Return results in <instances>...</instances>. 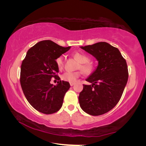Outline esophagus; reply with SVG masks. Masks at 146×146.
<instances>
[{
	"instance_id": "obj_1",
	"label": "esophagus",
	"mask_w": 146,
	"mask_h": 146,
	"mask_svg": "<svg viewBox=\"0 0 146 146\" xmlns=\"http://www.w3.org/2000/svg\"><path fill=\"white\" fill-rule=\"evenodd\" d=\"M74 84H75V82H70V86H73Z\"/></svg>"
}]
</instances>
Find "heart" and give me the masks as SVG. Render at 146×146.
I'll return each mask as SVG.
<instances>
[{"label":"heart","mask_w":146,"mask_h":146,"mask_svg":"<svg viewBox=\"0 0 146 146\" xmlns=\"http://www.w3.org/2000/svg\"><path fill=\"white\" fill-rule=\"evenodd\" d=\"M74 56L77 59L80 64L79 68L82 70V72L86 75H90L93 71V66L91 63L89 62L90 58L88 56L82 53H75L74 54ZM56 64L59 70H61L64 67V56L61 55L56 59ZM80 76V72L75 71V72H70L66 71L62 75L61 78L63 80L69 82H75L77 78Z\"/></svg>","instance_id":"b5f03b06"}]
</instances>
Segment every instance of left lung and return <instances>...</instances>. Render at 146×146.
Listing matches in <instances>:
<instances>
[{"mask_svg": "<svg viewBox=\"0 0 146 146\" xmlns=\"http://www.w3.org/2000/svg\"><path fill=\"white\" fill-rule=\"evenodd\" d=\"M98 61L95 70L86 78L91 85H83L78 97L82 110L93 116L110 111L117 104L126 86V61L117 48L106 42L80 46Z\"/></svg>", "mask_w": 146, "mask_h": 146, "instance_id": "1", "label": "left lung"}]
</instances>
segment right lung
Segmentation results:
<instances>
[{"mask_svg":"<svg viewBox=\"0 0 146 146\" xmlns=\"http://www.w3.org/2000/svg\"><path fill=\"white\" fill-rule=\"evenodd\" d=\"M54 42H38L29 49L21 68V85L27 100L44 114H52L60 110L66 93L70 88L68 82L60 80L56 59L70 49ZM52 77L59 81L56 86L50 83Z\"/></svg>","mask_w":146,"mask_h":146,"instance_id":"obj_1","label":"right lung"}]
</instances>
